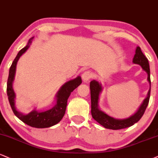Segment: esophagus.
<instances>
[{
    "label": "esophagus",
    "mask_w": 158,
    "mask_h": 158,
    "mask_svg": "<svg viewBox=\"0 0 158 158\" xmlns=\"http://www.w3.org/2000/svg\"><path fill=\"white\" fill-rule=\"evenodd\" d=\"M81 77H82L83 81H85V82H87V81H88L90 79H92V78H93V73L89 71H85V72H84V73H83L82 76H81Z\"/></svg>",
    "instance_id": "34e87169"
}]
</instances>
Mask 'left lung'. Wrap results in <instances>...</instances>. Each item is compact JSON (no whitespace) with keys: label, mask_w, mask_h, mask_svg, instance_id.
Listing matches in <instances>:
<instances>
[{"label":"left lung","mask_w":158,"mask_h":158,"mask_svg":"<svg viewBox=\"0 0 158 158\" xmlns=\"http://www.w3.org/2000/svg\"><path fill=\"white\" fill-rule=\"evenodd\" d=\"M132 62L135 64H138L141 66L143 71H145L147 73V80L149 82L150 87L147 96L143 100V103L140 106L139 109L137 110V112L134 115H132V116L128 118H114L109 116L107 114L104 113L103 111L100 110L99 108H98V97H99L100 93L102 90V85L98 83V81L96 80H93L90 81V88L91 97V115H92V117L94 118V120H96L98 123H99L101 125H102V126L107 129H110V130H121V129H124L127 128V127L132 126V125L138 122L141 118L146 107H147L148 104H149L150 91H151L149 64L147 58L143 54L139 46L137 47L135 50V54Z\"/></svg>","instance_id":"8db88e82"}]
</instances>
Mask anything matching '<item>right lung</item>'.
Instances as JSON below:
<instances>
[{
    "mask_svg": "<svg viewBox=\"0 0 158 158\" xmlns=\"http://www.w3.org/2000/svg\"><path fill=\"white\" fill-rule=\"evenodd\" d=\"M34 37L29 39L28 44L18 52V55L13 61L10 69L7 81V96L13 113L20 120L26 123L28 126L35 127V128H47L54 126L61 121L65 113L66 107H67L68 98L71 95V92L75 90L81 83V77H77L74 79L67 81L62 85L56 94V104L51 109L45 110L44 112H39L34 110L28 114H23L18 112L15 106V94L12 87V83L15 79V71H16L17 62L23 54H24L31 44Z\"/></svg>",
    "mask_w": 158,
    "mask_h": 158,
    "instance_id": "obj_1",
    "label": "right lung"
}]
</instances>
